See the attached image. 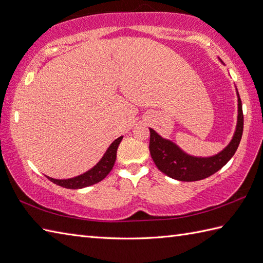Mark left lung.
<instances>
[{
	"label": "left lung",
	"mask_w": 263,
	"mask_h": 263,
	"mask_svg": "<svg viewBox=\"0 0 263 263\" xmlns=\"http://www.w3.org/2000/svg\"><path fill=\"white\" fill-rule=\"evenodd\" d=\"M221 62V61H220ZM222 63V62H221ZM236 88V86H235ZM237 96V121L232 140L219 153L208 157L193 156L170 139L163 138L154 128L149 127V150L154 163L165 175L177 181L193 182L203 180L222 168L236 153L243 133L242 102L236 89Z\"/></svg>",
	"instance_id": "obj_1"
}]
</instances>
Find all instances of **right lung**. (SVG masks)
<instances>
[{
    "instance_id": "obj_1",
    "label": "right lung",
    "mask_w": 263,
    "mask_h": 263,
    "mask_svg": "<svg viewBox=\"0 0 263 263\" xmlns=\"http://www.w3.org/2000/svg\"><path fill=\"white\" fill-rule=\"evenodd\" d=\"M123 136L120 138L115 139V140L110 143V146L106 150L103 157L99 159L98 163L91 167L90 170L82 173V174L71 177V178H63V180H60V178H53L46 176L49 181L57 184L65 189H71V190H77V189H83L87 186L93 185L98 182L107 176L109 172L113 168L116 160V153L117 148H119L120 143L122 141Z\"/></svg>"
}]
</instances>
